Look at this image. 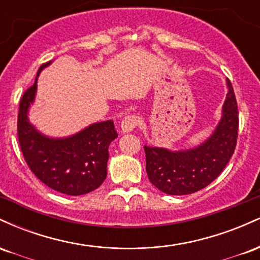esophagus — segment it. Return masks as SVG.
<instances>
[{"instance_id": "obj_1", "label": "esophagus", "mask_w": 260, "mask_h": 260, "mask_svg": "<svg viewBox=\"0 0 260 260\" xmlns=\"http://www.w3.org/2000/svg\"><path fill=\"white\" fill-rule=\"evenodd\" d=\"M139 124V117L137 115H128L122 120L121 127L123 132H132L134 128L138 127Z\"/></svg>"}]
</instances>
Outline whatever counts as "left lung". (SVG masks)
<instances>
[{"label": "left lung", "mask_w": 260, "mask_h": 260, "mask_svg": "<svg viewBox=\"0 0 260 260\" xmlns=\"http://www.w3.org/2000/svg\"><path fill=\"white\" fill-rule=\"evenodd\" d=\"M229 92L222 118L215 132L201 147L183 151L144 147L149 180L166 194L184 196L198 192L222 172L234 154L238 137V109L234 88Z\"/></svg>", "instance_id": "1"}]
</instances>
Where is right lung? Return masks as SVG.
Segmentation results:
<instances>
[{
	"label": "right lung",
	"mask_w": 260,
	"mask_h": 260,
	"mask_svg": "<svg viewBox=\"0 0 260 260\" xmlns=\"http://www.w3.org/2000/svg\"><path fill=\"white\" fill-rule=\"evenodd\" d=\"M51 61L41 64L40 71ZM35 83L24 91L18 111V140L26 165L53 190L82 196L101 186L106 178L109 145L117 138L112 121L100 122L66 139L43 137L29 123L26 112L37 90Z\"/></svg>",
	"instance_id": "1"
}]
</instances>
